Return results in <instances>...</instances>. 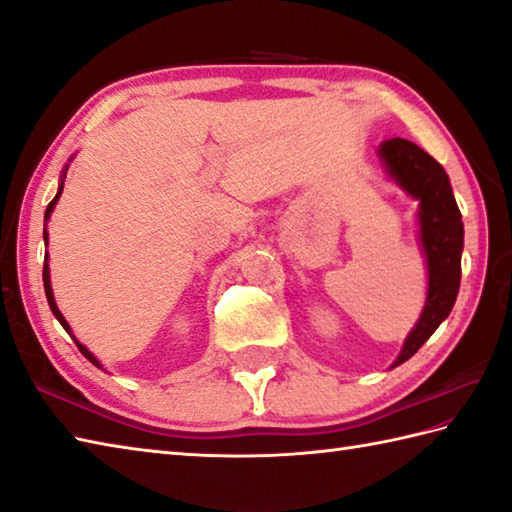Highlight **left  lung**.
I'll return each mask as SVG.
<instances>
[{
  "label": "left lung",
  "mask_w": 512,
  "mask_h": 512,
  "mask_svg": "<svg viewBox=\"0 0 512 512\" xmlns=\"http://www.w3.org/2000/svg\"><path fill=\"white\" fill-rule=\"evenodd\" d=\"M388 175L419 202V239L428 266V295L422 315L410 330L395 366L422 348L437 326L450 315L462 279L464 224L446 170L426 150L408 139H388L379 146Z\"/></svg>",
  "instance_id": "left-lung-1"
}]
</instances>
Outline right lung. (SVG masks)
<instances>
[{
	"instance_id": "right-lung-1",
	"label": "right lung",
	"mask_w": 512,
	"mask_h": 512,
	"mask_svg": "<svg viewBox=\"0 0 512 512\" xmlns=\"http://www.w3.org/2000/svg\"><path fill=\"white\" fill-rule=\"evenodd\" d=\"M66 170H68V166L64 168V175H62V179L66 177ZM62 188H64V182L62 184H59V188H57V195L53 197V202H50L48 204V208H46V222H48V217H50V213H53V208H55V204H57V199H59V195H62ZM44 242L48 244V233H46V230H44ZM46 262H44V290H46V299H48V306H50V310H53V315L57 317V322L59 324H62L64 326V330H66V333L70 335V337H73L75 339V344H77V348H79V353H82L86 359H88V362L90 364H93V366H97V368H102V364H99L97 362V357L93 355V353H90V350L84 346V344H79L77 342V337L73 335V330H70V326H68V322H66V319H64V315L62 313H59V308H57V304H55V297H53V286H50V273H48V253H46Z\"/></svg>"
}]
</instances>
